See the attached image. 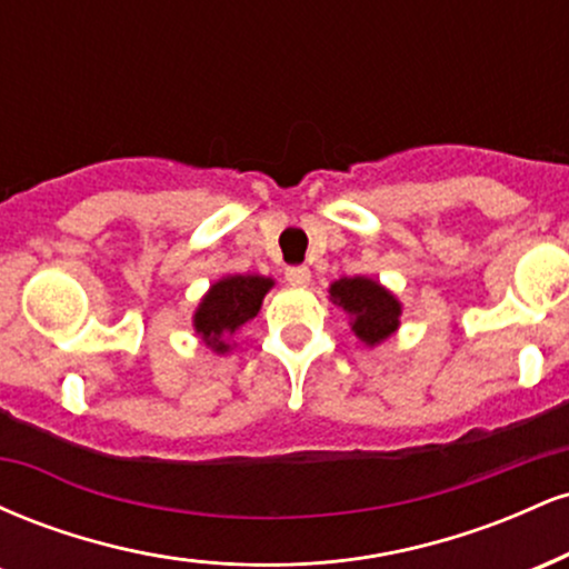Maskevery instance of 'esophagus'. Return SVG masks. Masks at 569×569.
I'll return each instance as SVG.
<instances>
[{"instance_id": "34e87169", "label": "esophagus", "mask_w": 569, "mask_h": 569, "mask_svg": "<svg viewBox=\"0 0 569 569\" xmlns=\"http://www.w3.org/2000/svg\"><path fill=\"white\" fill-rule=\"evenodd\" d=\"M286 280H289L291 286H307L310 283V270H307L305 264L286 267Z\"/></svg>"}]
</instances>
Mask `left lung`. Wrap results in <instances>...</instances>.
Masks as SVG:
<instances>
[{
	"instance_id": "8db88e82",
	"label": "left lung",
	"mask_w": 569,
	"mask_h": 569,
	"mask_svg": "<svg viewBox=\"0 0 569 569\" xmlns=\"http://www.w3.org/2000/svg\"><path fill=\"white\" fill-rule=\"evenodd\" d=\"M331 302L350 316V329L363 345L375 348L398 329L401 302L377 280L356 276L339 278L329 286Z\"/></svg>"
}]
</instances>
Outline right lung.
Wrapping results in <instances>:
<instances>
[{
    "label": "right lung",
    "mask_w": 569,
    "mask_h": 569,
    "mask_svg": "<svg viewBox=\"0 0 569 569\" xmlns=\"http://www.w3.org/2000/svg\"><path fill=\"white\" fill-rule=\"evenodd\" d=\"M272 286L276 280L264 276H224L217 280L194 310V331L213 352H227V337L257 316Z\"/></svg>",
    "instance_id": "add662e5"
}]
</instances>
